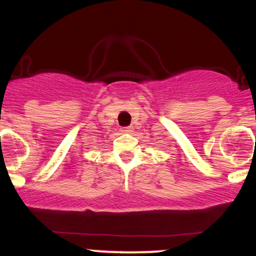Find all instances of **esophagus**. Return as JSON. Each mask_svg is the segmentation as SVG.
Returning <instances> with one entry per match:
<instances>
[{
  "label": "esophagus",
  "mask_w": 256,
  "mask_h": 256,
  "mask_svg": "<svg viewBox=\"0 0 256 256\" xmlns=\"http://www.w3.org/2000/svg\"><path fill=\"white\" fill-rule=\"evenodd\" d=\"M120 132H122V133H132V132H133V127H132V126H129V127H123L120 128Z\"/></svg>",
  "instance_id": "obj_1"
}]
</instances>
